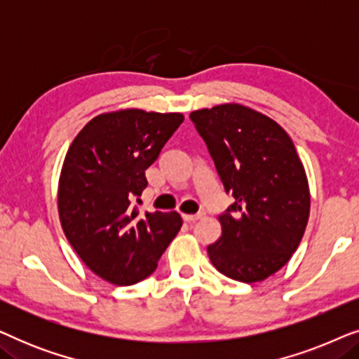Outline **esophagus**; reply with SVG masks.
Instances as JSON below:
<instances>
[{"instance_id":"1","label":"esophagus","mask_w":359,"mask_h":359,"mask_svg":"<svg viewBox=\"0 0 359 359\" xmlns=\"http://www.w3.org/2000/svg\"><path fill=\"white\" fill-rule=\"evenodd\" d=\"M204 217V212H199V214H183V219L184 222H196V220L203 219Z\"/></svg>"}]
</instances>
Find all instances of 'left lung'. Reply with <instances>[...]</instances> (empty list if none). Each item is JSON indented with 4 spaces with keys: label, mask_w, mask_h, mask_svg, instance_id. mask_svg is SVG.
<instances>
[{
    "label": "left lung",
    "mask_w": 359,
    "mask_h": 359,
    "mask_svg": "<svg viewBox=\"0 0 359 359\" xmlns=\"http://www.w3.org/2000/svg\"><path fill=\"white\" fill-rule=\"evenodd\" d=\"M235 203L219 215L222 235L208 247L217 271L258 283L296 252L311 212L309 181L287 132L252 107L227 102L189 114Z\"/></svg>",
    "instance_id": "obj_1"
}]
</instances>
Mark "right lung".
<instances>
[{
  "mask_svg": "<svg viewBox=\"0 0 359 359\" xmlns=\"http://www.w3.org/2000/svg\"><path fill=\"white\" fill-rule=\"evenodd\" d=\"M181 112L121 109L93 117L63 160L58 217L81 262L104 281L130 286L150 276L180 232L178 212L130 209L147 188L145 170L178 129Z\"/></svg>",
  "mask_w": 359,
  "mask_h": 359,
  "instance_id": "1",
  "label": "right lung"
}]
</instances>
